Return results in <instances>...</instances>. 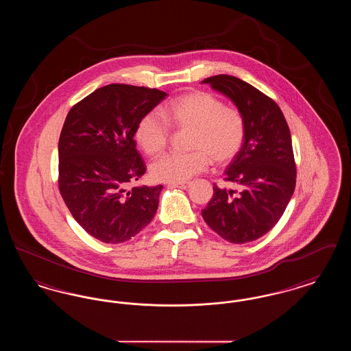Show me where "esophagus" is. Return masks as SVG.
Here are the masks:
<instances>
[{
    "instance_id": "1",
    "label": "esophagus",
    "mask_w": 351,
    "mask_h": 351,
    "mask_svg": "<svg viewBox=\"0 0 351 351\" xmlns=\"http://www.w3.org/2000/svg\"><path fill=\"white\" fill-rule=\"evenodd\" d=\"M168 186H169V188H182V189H186V188L191 186V183H171L168 184Z\"/></svg>"
}]
</instances>
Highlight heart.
<instances>
[{"label": "heart", "mask_w": 351, "mask_h": 351, "mask_svg": "<svg viewBox=\"0 0 351 351\" xmlns=\"http://www.w3.org/2000/svg\"><path fill=\"white\" fill-rule=\"evenodd\" d=\"M192 132L186 155L169 154L151 166L158 182L184 183L209 167L228 166L239 155L246 139V122L238 109L225 106L212 93L191 90L167 102L160 116L150 112L135 128L138 146L150 156L165 152L171 142V129Z\"/></svg>", "instance_id": "obj_1"}]
</instances>
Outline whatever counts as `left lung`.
Segmentation results:
<instances>
[{"mask_svg":"<svg viewBox=\"0 0 351 351\" xmlns=\"http://www.w3.org/2000/svg\"><path fill=\"white\" fill-rule=\"evenodd\" d=\"M230 97L246 122L239 155L225 171V182L213 184V197L202 209L212 230L232 243H246L267 234L283 216L296 186V163L289 128L279 105L235 76L205 79Z\"/></svg>","mask_w":351,"mask_h":351,"instance_id":"obj_1","label":"left lung"}]
</instances>
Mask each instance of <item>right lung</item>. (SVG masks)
Wrapping results in <instances>:
<instances>
[{
	"label": "right lung",
	"instance_id": "add662e5",
	"mask_svg": "<svg viewBox=\"0 0 351 351\" xmlns=\"http://www.w3.org/2000/svg\"><path fill=\"white\" fill-rule=\"evenodd\" d=\"M166 96L155 88L109 84L68 112L59 138V192L77 223L104 243L132 239L156 213L163 186L132 188L146 172L134 134Z\"/></svg>",
	"mask_w": 351,
	"mask_h": 351
}]
</instances>
